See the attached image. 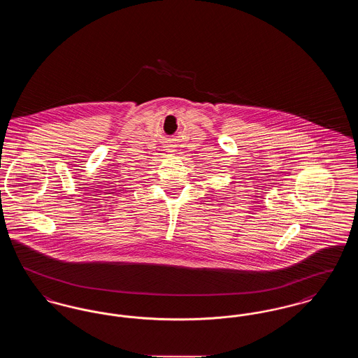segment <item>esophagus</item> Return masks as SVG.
<instances>
[{
    "mask_svg": "<svg viewBox=\"0 0 358 358\" xmlns=\"http://www.w3.org/2000/svg\"><path fill=\"white\" fill-rule=\"evenodd\" d=\"M165 148H166V150H168V152H174V150H171V149L174 148V145H173V143H168Z\"/></svg>",
    "mask_w": 358,
    "mask_h": 358,
    "instance_id": "esophagus-1",
    "label": "esophagus"
}]
</instances>
